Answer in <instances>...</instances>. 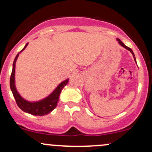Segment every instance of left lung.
Here are the masks:
<instances>
[{"label":"left lung","mask_w":152,"mask_h":152,"mask_svg":"<svg viewBox=\"0 0 152 152\" xmlns=\"http://www.w3.org/2000/svg\"><path fill=\"white\" fill-rule=\"evenodd\" d=\"M117 40L118 41V43H119V44L121 45V46H123V48H126V49L128 50H129L130 52H131V53H132V55H133V58H134V60H135V62L136 63V58H135V55H134V53H133V52L132 50H131V48H128V47H127V46H126V45H125L123 44V42L121 41V39H117Z\"/></svg>","instance_id":"1"}]
</instances>
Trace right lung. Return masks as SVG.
Masks as SVG:
<instances>
[{
  "mask_svg": "<svg viewBox=\"0 0 152 152\" xmlns=\"http://www.w3.org/2000/svg\"><path fill=\"white\" fill-rule=\"evenodd\" d=\"M27 44L17 54V56L15 58L14 63H13L12 72H11V79H10V87H11V91H12L13 95L14 96V99L16 100V104L21 110L25 113H29V114L33 115H39L42 116L45 115H48L52 112L57 106V104L59 100V96L61 94V91L65 86L68 84L69 79H66V81H63L57 86L56 89L52 92L51 94L47 96L45 99H42L40 101L37 102H29L25 100L24 98L21 97L20 94L18 93L17 90L15 86V67H16V62L17 60L19 55L21 52H22L27 46Z\"/></svg>",
  "mask_w": 152,
  "mask_h": 152,
  "instance_id": "right-lung-1",
  "label": "right lung"
}]
</instances>
